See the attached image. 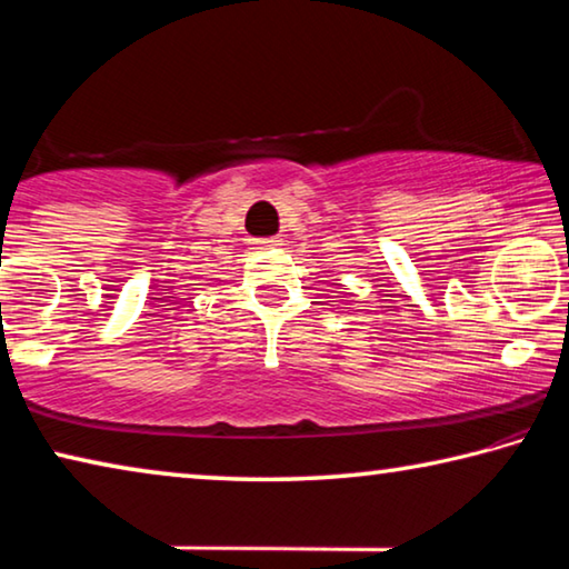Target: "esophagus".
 <instances>
[{
  "instance_id": "1",
  "label": "esophagus",
  "mask_w": 569,
  "mask_h": 569,
  "mask_svg": "<svg viewBox=\"0 0 569 569\" xmlns=\"http://www.w3.org/2000/svg\"><path fill=\"white\" fill-rule=\"evenodd\" d=\"M250 246H253V248H276V246H281V238H250Z\"/></svg>"
}]
</instances>
